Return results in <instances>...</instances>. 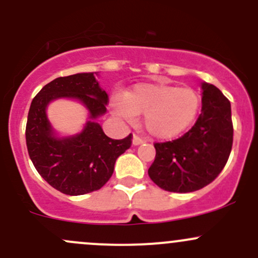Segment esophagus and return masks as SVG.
Here are the masks:
<instances>
[{
    "mask_svg": "<svg viewBox=\"0 0 258 258\" xmlns=\"http://www.w3.org/2000/svg\"><path fill=\"white\" fill-rule=\"evenodd\" d=\"M143 142H145V141H143L142 138H140L138 136H136V135H134V137H132V145L140 146V145H142Z\"/></svg>",
    "mask_w": 258,
    "mask_h": 258,
    "instance_id": "1",
    "label": "esophagus"
}]
</instances>
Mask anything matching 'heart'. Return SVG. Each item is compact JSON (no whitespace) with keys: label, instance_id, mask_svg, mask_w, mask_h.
Instances as JSON below:
<instances>
[{"label":"heart","instance_id":"b5f03b06","mask_svg":"<svg viewBox=\"0 0 258 258\" xmlns=\"http://www.w3.org/2000/svg\"><path fill=\"white\" fill-rule=\"evenodd\" d=\"M200 99L193 89L168 83H141L124 96H116L111 111L117 118L134 122L143 115V124L151 136L170 140L183 134L198 115Z\"/></svg>","mask_w":258,"mask_h":258}]
</instances>
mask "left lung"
Here are the masks:
<instances>
[{"mask_svg": "<svg viewBox=\"0 0 258 258\" xmlns=\"http://www.w3.org/2000/svg\"><path fill=\"white\" fill-rule=\"evenodd\" d=\"M202 113L174 141L156 143L148 175L159 188L190 193L210 184L222 170L232 147L231 105L216 86L202 83Z\"/></svg>", "mask_w": 258, "mask_h": 258, "instance_id": "8db88e82", "label": "left lung"}]
</instances>
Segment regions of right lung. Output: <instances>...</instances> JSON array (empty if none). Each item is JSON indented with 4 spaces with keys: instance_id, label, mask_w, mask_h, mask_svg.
Segmentation results:
<instances>
[{
    "instance_id": "right-lung-1",
    "label": "right lung",
    "mask_w": 258,
    "mask_h": 258,
    "mask_svg": "<svg viewBox=\"0 0 258 258\" xmlns=\"http://www.w3.org/2000/svg\"><path fill=\"white\" fill-rule=\"evenodd\" d=\"M95 75L56 78L43 86L29 107L26 142L31 161L48 184L67 195L99 190L112 175L116 159L131 147V134L112 140L96 122L106 113L108 96ZM59 98L75 99L88 111V121L79 134L59 137L51 126L46 108Z\"/></svg>"
}]
</instances>
